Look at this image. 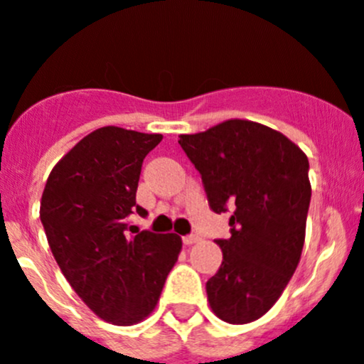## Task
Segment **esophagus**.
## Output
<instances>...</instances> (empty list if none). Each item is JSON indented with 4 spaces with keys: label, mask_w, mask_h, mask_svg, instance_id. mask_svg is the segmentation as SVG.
<instances>
[{
    "label": "esophagus",
    "mask_w": 364,
    "mask_h": 364,
    "mask_svg": "<svg viewBox=\"0 0 364 364\" xmlns=\"http://www.w3.org/2000/svg\"><path fill=\"white\" fill-rule=\"evenodd\" d=\"M199 240V235L192 233V235H185L183 237V244H196Z\"/></svg>",
    "instance_id": "obj_1"
}]
</instances>
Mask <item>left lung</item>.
I'll use <instances>...</instances> for the list:
<instances>
[{"label":"left lung","mask_w":364,"mask_h":364,"mask_svg":"<svg viewBox=\"0 0 364 364\" xmlns=\"http://www.w3.org/2000/svg\"><path fill=\"white\" fill-rule=\"evenodd\" d=\"M179 145L201 174L210 208L232 210L219 271L206 282L212 311L233 325L266 314L284 293L304 250L311 203L309 159L282 132L226 120Z\"/></svg>","instance_id":"left-lung-1"}]
</instances>
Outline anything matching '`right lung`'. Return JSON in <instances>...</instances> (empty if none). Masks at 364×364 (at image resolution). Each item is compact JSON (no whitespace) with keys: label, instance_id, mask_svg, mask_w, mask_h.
I'll use <instances>...</instances> for the list:
<instances>
[{"label":"right lung","instance_id":"add662e5","mask_svg":"<svg viewBox=\"0 0 364 364\" xmlns=\"http://www.w3.org/2000/svg\"><path fill=\"white\" fill-rule=\"evenodd\" d=\"M161 134L100 127L75 145L50 172L41 223L60 271L102 320L132 325L159 300L181 251L176 233H138L129 226L145 156Z\"/></svg>","mask_w":364,"mask_h":364}]
</instances>
